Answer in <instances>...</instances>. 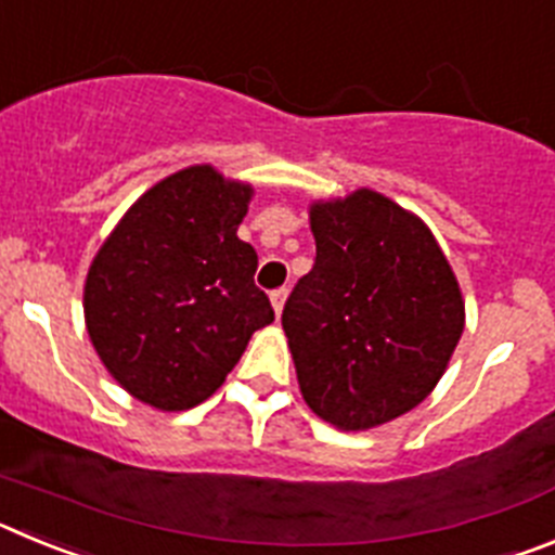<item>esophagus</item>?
<instances>
[{
    "label": "esophagus",
    "mask_w": 555,
    "mask_h": 555,
    "mask_svg": "<svg viewBox=\"0 0 555 555\" xmlns=\"http://www.w3.org/2000/svg\"><path fill=\"white\" fill-rule=\"evenodd\" d=\"M286 297H288V288L286 286L274 288V292L269 294V300H272V308H274V313H278V317H281L283 306H286Z\"/></svg>",
    "instance_id": "esophagus-1"
}]
</instances>
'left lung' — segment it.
Wrapping results in <instances>:
<instances>
[{"label": "left lung", "mask_w": 555, "mask_h": 555, "mask_svg": "<svg viewBox=\"0 0 555 555\" xmlns=\"http://www.w3.org/2000/svg\"><path fill=\"white\" fill-rule=\"evenodd\" d=\"M317 261L283 308L302 400L341 430L397 420L434 391L464 300L423 219L370 189L311 205Z\"/></svg>", "instance_id": "8db88e82"}]
</instances>
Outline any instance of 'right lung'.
Instances as JSON below:
<instances>
[{"instance_id": "obj_1", "label": "right lung", "mask_w": 555, "mask_h": 555, "mask_svg": "<svg viewBox=\"0 0 555 555\" xmlns=\"http://www.w3.org/2000/svg\"><path fill=\"white\" fill-rule=\"evenodd\" d=\"M253 185L189 166L141 194L91 261L82 292L96 356L135 400L185 411L208 400L258 327V255L235 230Z\"/></svg>"}]
</instances>
